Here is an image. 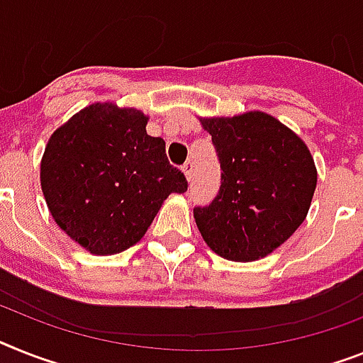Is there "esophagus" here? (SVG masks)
<instances>
[{
    "label": "esophagus",
    "instance_id": "esophagus-1",
    "mask_svg": "<svg viewBox=\"0 0 363 363\" xmlns=\"http://www.w3.org/2000/svg\"><path fill=\"white\" fill-rule=\"evenodd\" d=\"M182 170H184L185 178H187L189 182H191V178H193V170H194V163H193V161L189 160L187 163H185L184 167H182Z\"/></svg>",
    "mask_w": 363,
    "mask_h": 363
}]
</instances>
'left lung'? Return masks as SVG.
<instances>
[{
    "instance_id": "left-lung-1",
    "label": "left lung",
    "mask_w": 363,
    "mask_h": 363,
    "mask_svg": "<svg viewBox=\"0 0 363 363\" xmlns=\"http://www.w3.org/2000/svg\"><path fill=\"white\" fill-rule=\"evenodd\" d=\"M200 124L220 161V191L194 209L203 241L230 262L269 256L304 223L317 169L306 143L263 111L209 116Z\"/></svg>"
}]
</instances>
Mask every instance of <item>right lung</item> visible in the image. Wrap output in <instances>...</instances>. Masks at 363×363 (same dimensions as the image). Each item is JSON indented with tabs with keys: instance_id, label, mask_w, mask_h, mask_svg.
Returning <instances> with one entry per match:
<instances>
[{
	"instance_id": "obj_1",
	"label": "right lung",
	"mask_w": 363,
	"mask_h": 363,
	"mask_svg": "<svg viewBox=\"0 0 363 363\" xmlns=\"http://www.w3.org/2000/svg\"><path fill=\"white\" fill-rule=\"evenodd\" d=\"M148 116L96 101L59 125L40 161V187L57 226L86 252L111 256L139 242L170 193H185Z\"/></svg>"
}]
</instances>
